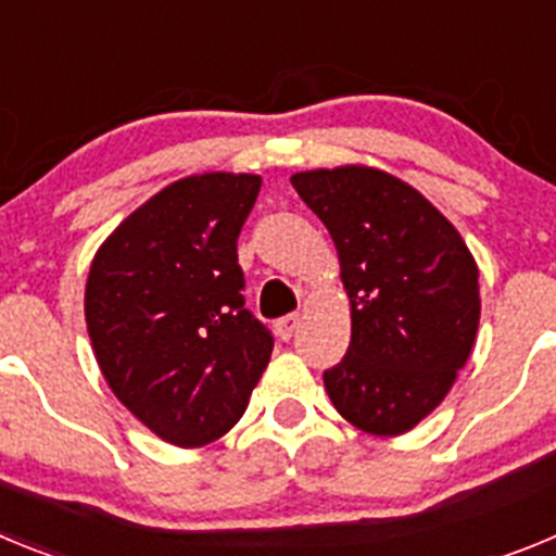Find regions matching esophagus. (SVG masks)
Segmentation results:
<instances>
[{"instance_id": "obj_1", "label": "esophagus", "mask_w": 556, "mask_h": 556, "mask_svg": "<svg viewBox=\"0 0 556 556\" xmlns=\"http://www.w3.org/2000/svg\"><path fill=\"white\" fill-rule=\"evenodd\" d=\"M298 326H301V317H298V314H287V317H281V320L275 323V333H278L283 342H289V339L294 337V331H298Z\"/></svg>"}]
</instances>
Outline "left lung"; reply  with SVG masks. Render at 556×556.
I'll return each mask as SVG.
<instances>
[{
	"label": "left lung",
	"mask_w": 556,
	"mask_h": 556,
	"mask_svg": "<svg viewBox=\"0 0 556 556\" xmlns=\"http://www.w3.org/2000/svg\"><path fill=\"white\" fill-rule=\"evenodd\" d=\"M292 186L331 233L351 298V345L323 372L328 397L367 434H404L468 362L479 267L454 225L387 172H298Z\"/></svg>",
	"instance_id": "1"
}]
</instances>
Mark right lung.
I'll return each mask as SVG.
<instances>
[{"instance_id":"obj_1","label":"right lung","mask_w":556,"mask_h":556,"mask_svg":"<svg viewBox=\"0 0 556 556\" xmlns=\"http://www.w3.org/2000/svg\"><path fill=\"white\" fill-rule=\"evenodd\" d=\"M258 175L166 186L97 250L86 323L108 387L161 440L214 443L244 415L273 331L244 308L236 239Z\"/></svg>"}]
</instances>
